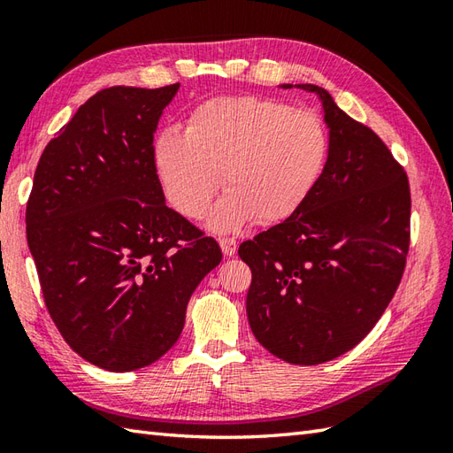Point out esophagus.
Segmentation results:
<instances>
[{"label":"esophagus","instance_id":"esophagus-1","mask_svg":"<svg viewBox=\"0 0 453 453\" xmlns=\"http://www.w3.org/2000/svg\"><path fill=\"white\" fill-rule=\"evenodd\" d=\"M219 247H221V251H224L226 257H232L237 251V242H235L234 237H221L219 239Z\"/></svg>","mask_w":453,"mask_h":453}]
</instances>
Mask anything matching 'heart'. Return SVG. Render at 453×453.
Returning <instances> with one entry per match:
<instances>
[{
	"label": "heart",
	"mask_w": 453,
	"mask_h": 453,
	"mask_svg": "<svg viewBox=\"0 0 453 453\" xmlns=\"http://www.w3.org/2000/svg\"><path fill=\"white\" fill-rule=\"evenodd\" d=\"M329 132L310 111L282 101L237 95L190 111L185 134L163 130L153 159L179 214L200 219L219 187L227 190L210 226L234 232L249 219L276 224L302 206L329 157Z\"/></svg>",
	"instance_id": "heart-1"
}]
</instances>
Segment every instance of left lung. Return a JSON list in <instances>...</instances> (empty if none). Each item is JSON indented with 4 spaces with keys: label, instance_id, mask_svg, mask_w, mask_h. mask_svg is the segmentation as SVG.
<instances>
[{
    "label": "left lung",
    "instance_id": "8db88e82",
    "mask_svg": "<svg viewBox=\"0 0 453 453\" xmlns=\"http://www.w3.org/2000/svg\"><path fill=\"white\" fill-rule=\"evenodd\" d=\"M297 88L323 101L329 157L302 206L239 245V257L253 274L247 317L257 341L284 362L315 365L354 349L395 296L411 243V188L378 134L325 89Z\"/></svg>",
    "mask_w": 453,
    "mask_h": 453
}]
</instances>
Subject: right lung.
<instances>
[{
    "mask_svg": "<svg viewBox=\"0 0 453 453\" xmlns=\"http://www.w3.org/2000/svg\"><path fill=\"white\" fill-rule=\"evenodd\" d=\"M179 83L101 89L48 142L27 200V243L64 341L109 372L159 360L221 249L165 204L153 132Z\"/></svg>",
    "mask_w": 453,
    "mask_h": 453,
    "instance_id": "right-lung-1",
    "label": "right lung"
}]
</instances>
